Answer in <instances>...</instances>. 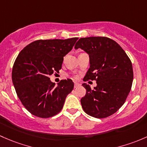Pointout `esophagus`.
Masks as SVG:
<instances>
[{"label":"esophagus","mask_w":147,"mask_h":147,"mask_svg":"<svg viewBox=\"0 0 147 147\" xmlns=\"http://www.w3.org/2000/svg\"><path fill=\"white\" fill-rule=\"evenodd\" d=\"M80 86H81V85H80L79 84H78V83H75V84H74V88H76L79 87Z\"/></svg>","instance_id":"esophagus-1"}]
</instances>
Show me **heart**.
<instances>
[{
	"label": "heart",
	"mask_w": 147,
	"mask_h": 147,
	"mask_svg": "<svg viewBox=\"0 0 147 147\" xmlns=\"http://www.w3.org/2000/svg\"><path fill=\"white\" fill-rule=\"evenodd\" d=\"M74 78H77V77H76V76H74Z\"/></svg>",
	"instance_id": "b5f03b06"
}]
</instances>
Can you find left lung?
<instances>
[{"label": "left lung", "instance_id": "left-lung-1", "mask_svg": "<svg viewBox=\"0 0 147 147\" xmlns=\"http://www.w3.org/2000/svg\"><path fill=\"white\" fill-rule=\"evenodd\" d=\"M81 48L89 54L90 68L84 81H96L97 86L86 89L81 100L84 112L96 118H105L115 113L129 95L133 81L131 60L115 42L105 37L79 39L75 49Z\"/></svg>", "mask_w": 147, "mask_h": 147}]
</instances>
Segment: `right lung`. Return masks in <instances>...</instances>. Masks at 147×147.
I'll return each instance as SVG.
<instances>
[{
  "label": "right lung",
  "instance_id": "right-lung-1",
  "mask_svg": "<svg viewBox=\"0 0 147 147\" xmlns=\"http://www.w3.org/2000/svg\"><path fill=\"white\" fill-rule=\"evenodd\" d=\"M78 39L39 40L18 54L12 71L13 84L22 104L33 115L49 118L63 108L66 96L74 89V82L68 78L55 86L49 76L59 72L63 57Z\"/></svg>",
  "mask_w": 147,
  "mask_h": 147
}]
</instances>
